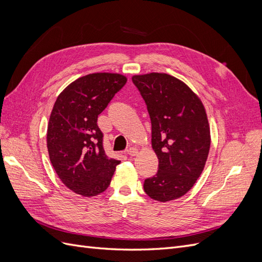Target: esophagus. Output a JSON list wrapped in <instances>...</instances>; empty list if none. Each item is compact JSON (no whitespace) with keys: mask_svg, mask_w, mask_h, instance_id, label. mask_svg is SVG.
I'll list each match as a JSON object with an SVG mask.
<instances>
[{"mask_svg":"<svg viewBox=\"0 0 262 262\" xmlns=\"http://www.w3.org/2000/svg\"><path fill=\"white\" fill-rule=\"evenodd\" d=\"M138 152H139V149L137 147H134V146H130L128 148V154L130 156H136L138 154Z\"/></svg>","mask_w":262,"mask_h":262,"instance_id":"esophagus-1","label":"esophagus"}]
</instances>
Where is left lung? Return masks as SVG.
<instances>
[{
    "mask_svg": "<svg viewBox=\"0 0 262 262\" xmlns=\"http://www.w3.org/2000/svg\"><path fill=\"white\" fill-rule=\"evenodd\" d=\"M152 123V147L158 170L144 181L152 199L167 202L186 194L208 160L211 136L201 99L178 78L166 73L133 75Z\"/></svg>",
    "mask_w": 262,
    "mask_h": 262,
    "instance_id": "obj_1",
    "label": "left lung"
}]
</instances>
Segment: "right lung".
Masks as SVG:
<instances>
[{
    "label": "right lung",
    "instance_id": "obj_1",
    "mask_svg": "<svg viewBox=\"0 0 262 262\" xmlns=\"http://www.w3.org/2000/svg\"><path fill=\"white\" fill-rule=\"evenodd\" d=\"M125 83L122 74H89L67 86L54 102L47 147L57 175L77 194L104 192L120 164L105 154L97 118Z\"/></svg>",
    "mask_w": 262,
    "mask_h": 262
}]
</instances>
